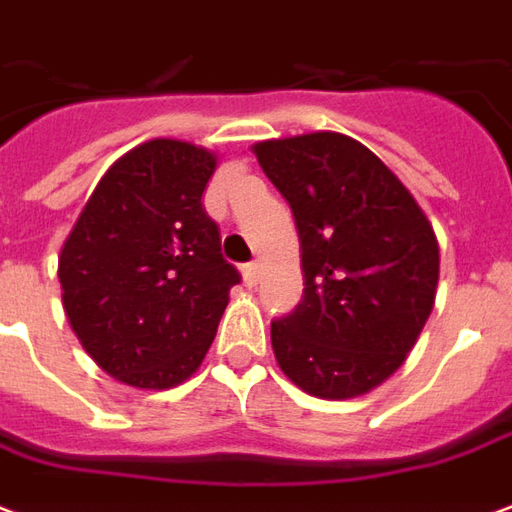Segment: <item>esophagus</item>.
Segmentation results:
<instances>
[{"label": "esophagus", "mask_w": 512, "mask_h": 512, "mask_svg": "<svg viewBox=\"0 0 512 512\" xmlns=\"http://www.w3.org/2000/svg\"><path fill=\"white\" fill-rule=\"evenodd\" d=\"M259 275H261V267L256 264V261H251V264H245V267H242V278H245L248 286H256V283H259Z\"/></svg>", "instance_id": "34e87169"}]
</instances>
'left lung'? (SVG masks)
Segmentation results:
<instances>
[{
	"instance_id": "8db88e82",
	"label": "left lung",
	"mask_w": 512,
	"mask_h": 512,
	"mask_svg": "<svg viewBox=\"0 0 512 512\" xmlns=\"http://www.w3.org/2000/svg\"><path fill=\"white\" fill-rule=\"evenodd\" d=\"M259 166L300 234V305L272 319L281 371L316 398H354L398 371L434 308V229L374 152L341 133L261 141Z\"/></svg>"
}]
</instances>
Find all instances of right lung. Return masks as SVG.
<instances>
[{
  "mask_svg": "<svg viewBox=\"0 0 512 512\" xmlns=\"http://www.w3.org/2000/svg\"><path fill=\"white\" fill-rule=\"evenodd\" d=\"M215 155L155 138L111 166L59 253L62 302L89 357L147 390L204 360L240 272L204 210Z\"/></svg>",
  "mask_w": 512,
  "mask_h": 512,
  "instance_id": "obj_1",
  "label": "right lung"
}]
</instances>
